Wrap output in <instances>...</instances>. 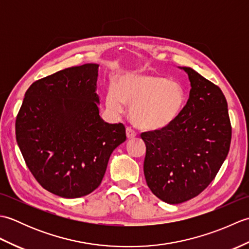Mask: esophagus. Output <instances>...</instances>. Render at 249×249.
<instances>
[{
  "mask_svg": "<svg viewBox=\"0 0 249 249\" xmlns=\"http://www.w3.org/2000/svg\"><path fill=\"white\" fill-rule=\"evenodd\" d=\"M126 136H127L128 139H134L136 137V133L130 127H127L126 128Z\"/></svg>",
  "mask_w": 249,
  "mask_h": 249,
  "instance_id": "1",
  "label": "esophagus"
}]
</instances>
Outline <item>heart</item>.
Instances as JSON below:
<instances>
[{
  "label": "heart",
  "mask_w": 249,
  "mask_h": 249,
  "mask_svg": "<svg viewBox=\"0 0 249 249\" xmlns=\"http://www.w3.org/2000/svg\"><path fill=\"white\" fill-rule=\"evenodd\" d=\"M106 107L114 115L130 106V120L142 130L167 127L178 118L185 104L181 84L146 73H123L114 78L106 93Z\"/></svg>",
  "instance_id": "b5f03b06"
}]
</instances>
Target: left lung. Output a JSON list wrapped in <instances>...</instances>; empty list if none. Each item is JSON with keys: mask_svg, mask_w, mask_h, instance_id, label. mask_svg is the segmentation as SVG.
<instances>
[{"mask_svg": "<svg viewBox=\"0 0 249 249\" xmlns=\"http://www.w3.org/2000/svg\"><path fill=\"white\" fill-rule=\"evenodd\" d=\"M189 98L167 127L140 136L146 146L147 186L157 198L178 204L209 186L230 149L231 123L221 89L190 67Z\"/></svg>", "mask_w": 249, "mask_h": 249, "instance_id": "8db88e82", "label": "left lung"}]
</instances>
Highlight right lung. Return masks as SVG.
I'll use <instances>...</instances> for the list:
<instances>
[{"label": "right lung", "instance_id": "obj_1", "mask_svg": "<svg viewBox=\"0 0 249 249\" xmlns=\"http://www.w3.org/2000/svg\"><path fill=\"white\" fill-rule=\"evenodd\" d=\"M97 64L56 71L32 83L16 119V139L31 173L63 198L91 194L103 181L111 153L126 140L125 126L99 115Z\"/></svg>", "mask_w": 249, "mask_h": 249}]
</instances>
